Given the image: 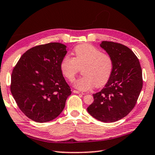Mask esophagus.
<instances>
[{
  "label": "esophagus",
  "instance_id": "obj_1",
  "mask_svg": "<svg viewBox=\"0 0 155 155\" xmlns=\"http://www.w3.org/2000/svg\"><path fill=\"white\" fill-rule=\"evenodd\" d=\"M73 92L75 93V94H84L83 92H81L79 91H77V90H73Z\"/></svg>",
  "mask_w": 155,
  "mask_h": 155
}]
</instances>
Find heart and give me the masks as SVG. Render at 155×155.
Masks as SVG:
<instances>
[{
    "label": "heart",
    "instance_id": "heart-1",
    "mask_svg": "<svg viewBox=\"0 0 155 155\" xmlns=\"http://www.w3.org/2000/svg\"><path fill=\"white\" fill-rule=\"evenodd\" d=\"M74 58L64 56L60 68L62 74L72 82L76 75L82 68L83 74L74 82V87L79 90L87 91L94 87L104 85L111 77L114 68L111 57L103 53L101 50L90 44L78 45L74 49Z\"/></svg>",
    "mask_w": 155,
    "mask_h": 155
}]
</instances>
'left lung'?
I'll return each instance as SVG.
<instances>
[{
  "label": "left lung",
  "mask_w": 155,
  "mask_h": 155,
  "mask_svg": "<svg viewBox=\"0 0 155 155\" xmlns=\"http://www.w3.org/2000/svg\"><path fill=\"white\" fill-rule=\"evenodd\" d=\"M101 46L110 56L114 68L108 82L99 92L87 111L103 122L123 118L134 108L143 86L142 71L134 52L123 44L103 41Z\"/></svg>",
  "instance_id": "8db88e82"
}]
</instances>
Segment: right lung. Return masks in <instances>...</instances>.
Wrapping results in <instances>:
<instances>
[{
	"label": "right lung",
	"mask_w": 155,
	"mask_h": 155,
	"mask_svg": "<svg viewBox=\"0 0 155 155\" xmlns=\"http://www.w3.org/2000/svg\"><path fill=\"white\" fill-rule=\"evenodd\" d=\"M66 46L52 42L28 49L12 71L10 90L26 116L37 122L51 121L64 110L71 89L60 68Z\"/></svg>",
	"instance_id": "obj_1"
}]
</instances>
